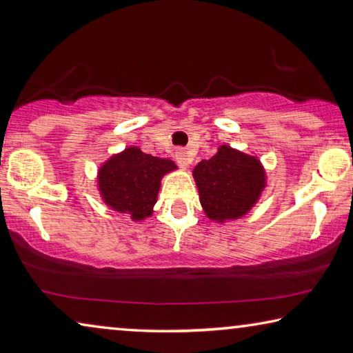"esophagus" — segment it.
Masks as SVG:
<instances>
[{"instance_id":"34e87169","label":"esophagus","mask_w":353,"mask_h":353,"mask_svg":"<svg viewBox=\"0 0 353 353\" xmlns=\"http://www.w3.org/2000/svg\"><path fill=\"white\" fill-rule=\"evenodd\" d=\"M176 161L182 168H187L190 163H192V155H190V152L185 149H177L176 150Z\"/></svg>"}]
</instances>
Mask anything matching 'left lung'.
I'll list each match as a JSON object with an SVG mask.
<instances>
[{
	"instance_id": "8db88e82",
	"label": "left lung",
	"mask_w": 353,
	"mask_h": 353,
	"mask_svg": "<svg viewBox=\"0 0 353 353\" xmlns=\"http://www.w3.org/2000/svg\"><path fill=\"white\" fill-rule=\"evenodd\" d=\"M193 176L201 205L215 221L243 216L265 187L259 160L229 146H221L212 159L199 161Z\"/></svg>"
}]
</instances>
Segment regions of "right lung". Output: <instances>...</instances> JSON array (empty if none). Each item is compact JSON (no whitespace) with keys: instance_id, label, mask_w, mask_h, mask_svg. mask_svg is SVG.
I'll list each match as a JSON object with an SVG mask.
<instances>
[{"instance_id":"obj_1","label":"right lung","mask_w":353,"mask_h":353,"mask_svg":"<svg viewBox=\"0 0 353 353\" xmlns=\"http://www.w3.org/2000/svg\"><path fill=\"white\" fill-rule=\"evenodd\" d=\"M176 170L174 161L128 148L99 170V190L103 201L133 220L152 214L163 174Z\"/></svg>"}]
</instances>
